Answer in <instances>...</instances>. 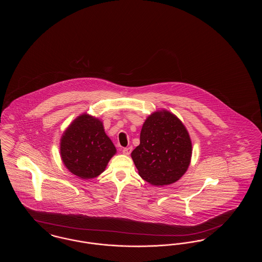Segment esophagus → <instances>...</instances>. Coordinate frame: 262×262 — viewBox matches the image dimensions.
Segmentation results:
<instances>
[{
  "instance_id": "esophagus-1",
  "label": "esophagus",
  "mask_w": 262,
  "mask_h": 262,
  "mask_svg": "<svg viewBox=\"0 0 262 262\" xmlns=\"http://www.w3.org/2000/svg\"><path fill=\"white\" fill-rule=\"evenodd\" d=\"M130 152H132V147H125V148L123 149V153H124L125 155H129Z\"/></svg>"
}]
</instances>
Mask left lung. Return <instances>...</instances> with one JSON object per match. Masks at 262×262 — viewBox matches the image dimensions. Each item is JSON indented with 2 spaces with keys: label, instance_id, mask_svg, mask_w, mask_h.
<instances>
[{
  "label": "left lung",
  "instance_id": "left-lung-1",
  "mask_svg": "<svg viewBox=\"0 0 262 262\" xmlns=\"http://www.w3.org/2000/svg\"><path fill=\"white\" fill-rule=\"evenodd\" d=\"M192 144L187 127L168 110L149 115L140 132V143L132 152L138 174L155 187L179 181L188 169Z\"/></svg>",
  "mask_w": 262,
  "mask_h": 262
}]
</instances>
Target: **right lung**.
Listing matches in <instances>:
<instances>
[{"label": "right lung", "instance_id": "1", "mask_svg": "<svg viewBox=\"0 0 262 262\" xmlns=\"http://www.w3.org/2000/svg\"><path fill=\"white\" fill-rule=\"evenodd\" d=\"M117 149L103 122L88 113L79 115L62 133L60 154L66 168L80 179L102 174Z\"/></svg>", "mask_w": 262, "mask_h": 262}]
</instances>
